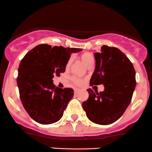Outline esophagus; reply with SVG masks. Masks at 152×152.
Returning <instances> with one entry per match:
<instances>
[{
  "mask_svg": "<svg viewBox=\"0 0 152 152\" xmlns=\"http://www.w3.org/2000/svg\"><path fill=\"white\" fill-rule=\"evenodd\" d=\"M78 91V89H77V88H75V92H77V91Z\"/></svg>",
  "mask_w": 152,
  "mask_h": 152,
  "instance_id": "obj_1",
  "label": "esophagus"
}]
</instances>
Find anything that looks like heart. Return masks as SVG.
Listing matches in <instances>:
<instances>
[{
    "instance_id": "heart-1",
    "label": "heart",
    "mask_w": 152,
    "mask_h": 152,
    "mask_svg": "<svg viewBox=\"0 0 152 152\" xmlns=\"http://www.w3.org/2000/svg\"><path fill=\"white\" fill-rule=\"evenodd\" d=\"M79 58L81 60V61H82L87 67L93 66V64H94V55L91 53H90V52H83V53L80 55ZM72 58H69L68 59V61H67L66 64V69L69 68L70 66H71L72 64ZM72 80L73 82L75 84H77V85H81V84L83 83V80L82 79H80V78L79 77H73L72 78Z\"/></svg>"
}]
</instances>
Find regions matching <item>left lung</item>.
<instances>
[{
  "label": "left lung",
  "instance_id": "1",
  "mask_svg": "<svg viewBox=\"0 0 152 152\" xmlns=\"http://www.w3.org/2000/svg\"><path fill=\"white\" fill-rule=\"evenodd\" d=\"M94 56L96 66L90 85L103 84L104 91L98 93L88 88V98L83 108L91 122L109 125L118 121L130 104L136 86L135 70L118 48L103 45Z\"/></svg>",
  "mask_w": 152,
  "mask_h": 152
}]
</instances>
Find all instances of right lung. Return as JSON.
I'll return each instance as SVG.
<instances>
[{"mask_svg":"<svg viewBox=\"0 0 152 152\" xmlns=\"http://www.w3.org/2000/svg\"><path fill=\"white\" fill-rule=\"evenodd\" d=\"M81 50L40 44L21 60L17 77L19 94L23 107L34 121L47 125L63 117L74 95V90L55 87L52 78L65 72L66 64L72 52Z\"/></svg>","mask_w":152,"mask_h":152,"instance_id":"right-lung-1","label":"right lung"}]
</instances>
